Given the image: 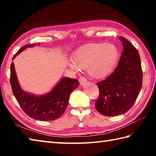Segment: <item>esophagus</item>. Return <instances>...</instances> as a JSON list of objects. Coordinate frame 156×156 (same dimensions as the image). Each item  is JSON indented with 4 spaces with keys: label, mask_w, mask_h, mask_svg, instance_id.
<instances>
[{
    "label": "esophagus",
    "mask_w": 156,
    "mask_h": 156,
    "mask_svg": "<svg viewBox=\"0 0 156 156\" xmlns=\"http://www.w3.org/2000/svg\"><path fill=\"white\" fill-rule=\"evenodd\" d=\"M79 83H80V85H83L87 83V79L84 77H80L79 78Z\"/></svg>",
    "instance_id": "obj_1"
}]
</instances>
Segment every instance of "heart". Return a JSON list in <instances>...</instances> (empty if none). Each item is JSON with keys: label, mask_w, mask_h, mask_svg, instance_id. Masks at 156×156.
<instances>
[{"label": "heart", "mask_w": 156, "mask_h": 156, "mask_svg": "<svg viewBox=\"0 0 156 156\" xmlns=\"http://www.w3.org/2000/svg\"><path fill=\"white\" fill-rule=\"evenodd\" d=\"M119 58L118 47L113 43H91L80 47L73 53L72 69H86L94 80H101L112 72Z\"/></svg>", "instance_id": "1"}]
</instances>
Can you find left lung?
Listing matches in <instances>:
<instances>
[{
    "mask_svg": "<svg viewBox=\"0 0 156 156\" xmlns=\"http://www.w3.org/2000/svg\"><path fill=\"white\" fill-rule=\"evenodd\" d=\"M123 51L117 67L105 80L97 83L100 95L95 104L106 116L123 114L131 109L142 84V71L138 51L124 37H119Z\"/></svg>",
    "mask_w": 156,
    "mask_h": 156,
    "instance_id": "left-lung-1",
    "label": "left lung"
}]
</instances>
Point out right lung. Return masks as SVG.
<instances>
[{
  "mask_svg": "<svg viewBox=\"0 0 156 156\" xmlns=\"http://www.w3.org/2000/svg\"><path fill=\"white\" fill-rule=\"evenodd\" d=\"M36 44L39 45L40 43L21 47L13 57V60L28 47H33ZM10 83L14 96L26 114L33 119L41 121L54 120L60 118L67 109L70 94L79 85V82L76 79L62 77L51 90L46 94L35 95L29 93L21 88L14 62L10 67Z\"/></svg>",
  "mask_w": 156,
  "mask_h": 156,
  "instance_id": "obj_1",
  "label": "right lung"
}]
</instances>
